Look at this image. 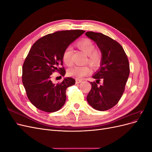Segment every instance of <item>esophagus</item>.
<instances>
[{"label":"esophagus","mask_w":152,"mask_h":152,"mask_svg":"<svg viewBox=\"0 0 152 152\" xmlns=\"http://www.w3.org/2000/svg\"><path fill=\"white\" fill-rule=\"evenodd\" d=\"M82 81V80H80V79H76L75 83H76V84H79V83H80V82H81Z\"/></svg>","instance_id":"1"}]
</instances>
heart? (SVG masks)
I'll return each mask as SVG.
<instances>
[{
    "label": "heart",
    "mask_w": 152,
    "mask_h": 152,
    "mask_svg": "<svg viewBox=\"0 0 152 152\" xmlns=\"http://www.w3.org/2000/svg\"><path fill=\"white\" fill-rule=\"evenodd\" d=\"M77 47L88 56V63L92 66H98L101 62L99 54L95 52V45L89 39H84L77 43ZM72 48L69 46L65 49L63 54V60L67 66H71L73 62L72 59ZM91 69L87 66H74L68 70L69 75L75 77L78 79L90 74Z\"/></svg>",
    "instance_id": "b5f03b06"
}]
</instances>
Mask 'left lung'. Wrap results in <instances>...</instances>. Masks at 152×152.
Here are the masks:
<instances>
[{"label": "left lung", "mask_w": 152, "mask_h": 152, "mask_svg": "<svg viewBox=\"0 0 152 152\" xmlns=\"http://www.w3.org/2000/svg\"><path fill=\"white\" fill-rule=\"evenodd\" d=\"M86 35L97 44L102 53L100 67L93 75L96 82H90L91 89L87 101L94 109L105 111L117 104L122 97L129 75V63L123 48L117 41L97 32L87 31ZM100 79L104 82L99 86Z\"/></svg>", "instance_id": "8db88e82"}]
</instances>
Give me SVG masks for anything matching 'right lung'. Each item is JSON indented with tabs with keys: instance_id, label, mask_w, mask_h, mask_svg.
Masks as SVG:
<instances>
[{
	"instance_id": "obj_1",
	"label": "right lung",
	"mask_w": 152,
	"mask_h": 152,
	"mask_svg": "<svg viewBox=\"0 0 152 152\" xmlns=\"http://www.w3.org/2000/svg\"><path fill=\"white\" fill-rule=\"evenodd\" d=\"M85 32L82 30L54 32L39 39L32 45L22 68V82L28 98L36 108L45 112H54L66 102L67 87L74 85L75 79L64 78L54 84L52 73L56 71L65 76L63 54L70 44Z\"/></svg>"
}]
</instances>
